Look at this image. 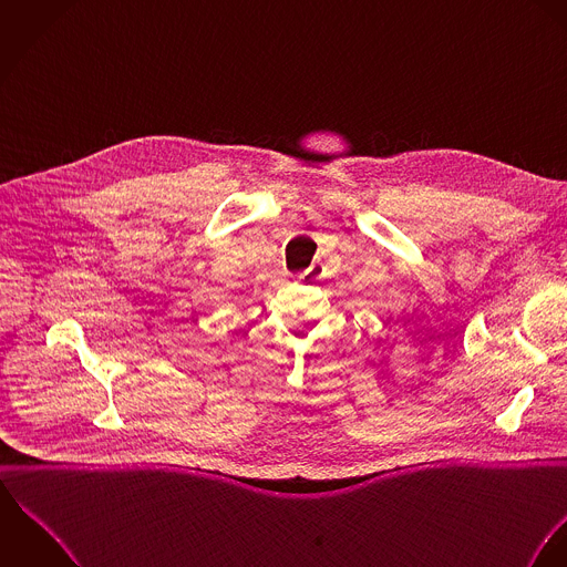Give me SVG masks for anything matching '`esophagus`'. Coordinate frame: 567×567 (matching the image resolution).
Here are the masks:
<instances>
[{
	"label": "esophagus",
	"instance_id": "1",
	"mask_svg": "<svg viewBox=\"0 0 567 567\" xmlns=\"http://www.w3.org/2000/svg\"><path fill=\"white\" fill-rule=\"evenodd\" d=\"M323 275L324 266L321 261H317V264H312V266L301 275V279H303V281H308V284H317Z\"/></svg>",
	"mask_w": 567,
	"mask_h": 567
}]
</instances>
